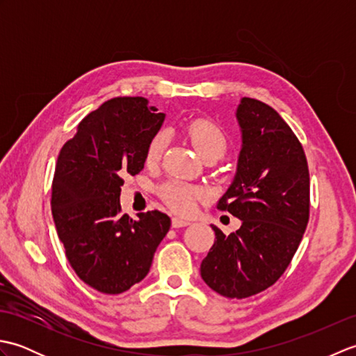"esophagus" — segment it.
I'll list each match as a JSON object with an SVG mask.
<instances>
[{
  "label": "esophagus",
  "mask_w": 356,
  "mask_h": 356,
  "mask_svg": "<svg viewBox=\"0 0 356 356\" xmlns=\"http://www.w3.org/2000/svg\"><path fill=\"white\" fill-rule=\"evenodd\" d=\"M190 225V220H186V218L182 217H172V226L174 228H184V226Z\"/></svg>",
  "instance_id": "obj_1"
}]
</instances>
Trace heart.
<instances>
[{"label":"heart","mask_w":356,"mask_h":356,"mask_svg":"<svg viewBox=\"0 0 356 356\" xmlns=\"http://www.w3.org/2000/svg\"><path fill=\"white\" fill-rule=\"evenodd\" d=\"M186 134L190 136L193 145L199 151V154L203 157L211 153L223 154L228 140L222 131V128L213 120L209 119H194L185 128ZM165 147V134L157 133L153 139L149 140L147 148V162L154 163L162 156ZM161 195L168 205L177 211V213L188 214L194 209L195 202L205 197L200 188L191 186L182 182H170L162 186Z\"/></svg>","instance_id":"1"}]
</instances>
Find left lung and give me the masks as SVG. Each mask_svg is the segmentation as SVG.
Returning a JSON list of instances; mask_svg holds the SVG:
<instances>
[{
  "label": "left lung",
  "mask_w": 356,
  "mask_h": 356,
  "mask_svg": "<svg viewBox=\"0 0 356 356\" xmlns=\"http://www.w3.org/2000/svg\"><path fill=\"white\" fill-rule=\"evenodd\" d=\"M241 148L232 184L217 208L241 220L200 264L211 289L246 298L274 284L289 266L309 220V168L297 136L261 101L241 97L236 113Z\"/></svg>",
  "instance_id": "8db88e82"
}]
</instances>
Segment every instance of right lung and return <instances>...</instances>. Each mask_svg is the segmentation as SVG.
<instances>
[{
  "mask_svg": "<svg viewBox=\"0 0 356 356\" xmlns=\"http://www.w3.org/2000/svg\"><path fill=\"white\" fill-rule=\"evenodd\" d=\"M163 120L145 97H113L81 120L58 156L51 185L58 236L78 277L102 293L142 282L170 231L171 218L161 211L133 220L119 202L122 177L143 170Z\"/></svg>",
  "mask_w": 356,
  "mask_h": 356,
  "instance_id": "right-lung-1",
  "label": "right lung"
}]
</instances>
